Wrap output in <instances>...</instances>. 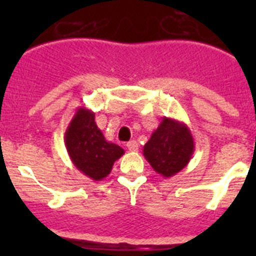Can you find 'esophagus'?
Here are the masks:
<instances>
[{
    "label": "esophagus",
    "mask_w": 256,
    "mask_h": 256,
    "mask_svg": "<svg viewBox=\"0 0 256 256\" xmlns=\"http://www.w3.org/2000/svg\"><path fill=\"white\" fill-rule=\"evenodd\" d=\"M126 148H128V150L130 151H137L138 150V144L133 140V141H130L128 144H126Z\"/></svg>",
    "instance_id": "obj_1"
}]
</instances>
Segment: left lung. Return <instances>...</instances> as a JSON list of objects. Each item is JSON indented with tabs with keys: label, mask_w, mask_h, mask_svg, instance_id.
<instances>
[{
	"label": "left lung",
	"mask_w": 256,
	"mask_h": 256,
	"mask_svg": "<svg viewBox=\"0 0 256 256\" xmlns=\"http://www.w3.org/2000/svg\"><path fill=\"white\" fill-rule=\"evenodd\" d=\"M195 151V142L188 126L172 118H162V123L144 146V156L154 170L164 178L180 173L190 162Z\"/></svg>",
	"instance_id": "8db88e82"
}]
</instances>
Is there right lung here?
Returning <instances> with one entry per match:
<instances>
[{"instance_id": "right-lung-1", "label": "right lung", "mask_w": 256, "mask_h": 256, "mask_svg": "<svg viewBox=\"0 0 256 256\" xmlns=\"http://www.w3.org/2000/svg\"><path fill=\"white\" fill-rule=\"evenodd\" d=\"M65 146L74 166L92 180L108 177L114 162L124 155L120 146L106 141L94 122V112L83 106L76 108L68 126Z\"/></svg>"}]
</instances>
